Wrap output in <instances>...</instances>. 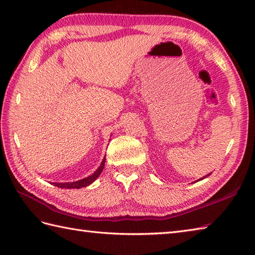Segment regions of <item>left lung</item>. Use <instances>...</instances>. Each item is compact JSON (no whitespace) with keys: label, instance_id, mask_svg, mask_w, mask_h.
Segmentation results:
<instances>
[{"label":"left lung","instance_id":"8db88e82","mask_svg":"<svg viewBox=\"0 0 255 255\" xmlns=\"http://www.w3.org/2000/svg\"><path fill=\"white\" fill-rule=\"evenodd\" d=\"M206 177V176H205ZM205 177H203V178H205ZM203 178H200V180H203Z\"/></svg>","mask_w":255,"mask_h":255}]
</instances>
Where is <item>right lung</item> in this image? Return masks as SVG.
<instances>
[{"label": "right lung", "instance_id": "right-lung-1", "mask_svg": "<svg viewBox=\"0 0 255 255\" xmlns=\"http://www.w3.org/2000/svg\"><path fill=\"white\" fill-rule=\"evenodd\" d=\"M104 164H105V158H104V160L102 161V163H101L99 169H97L93 173V174L83 178V180H80V181H77V182H72V183H53V184H55V186H58V187H60V188H81V187H85V186L90 185L91 183H93L96 180V178L100 176L103 169H104Z\"/></svg>", "mask_w": 255, "mask_h": 255}]
</instances>
